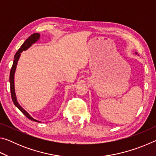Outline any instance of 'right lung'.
<instances>
[{"mask_svg": "<svg viewBox=\"0 0 156 156\" xmlns=\"http://www.w3.org/2000/svg\"><path fill=\"white\" fill-rule=\"evenodd\" d=\"M40 38V34L38 33L36 34H33L32 35H31L29 38L26 40L24 43H23L21 47H20V49L18 50V51L16 53L15 56H14V62H13V65L11 69V71H10V75H9V83H10V90H11V96H12V98L13 100V102L15 105V106L18 109H19L21 112H22L23 114H24L26 117L29 119L32 120V121H35V122H40V121L36 120L33 118L30 115L26 112V111L23 109V108L20 106V105L18 104V102H17V99L16 97V93H15V89H14V73H15V71H16V65L18 63V60L19 59V58L20 56V53L23 51H25L27 50L29 47H30L34 43H35L36 42L38 41V39Z\"/></svg>", "mask_w": 156, "mask_h": 156, "instance_id": "add662e5", "label": "right lung"}]
</instances>
